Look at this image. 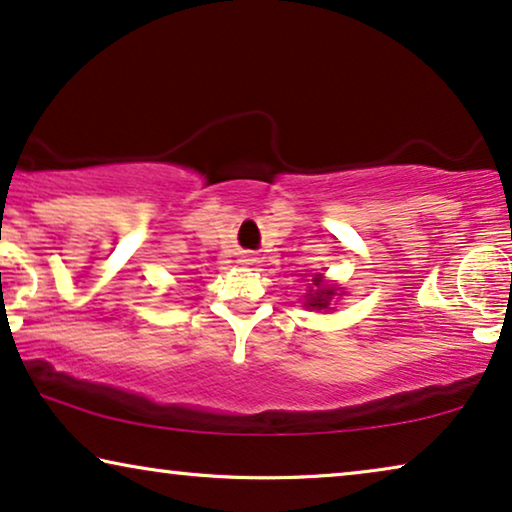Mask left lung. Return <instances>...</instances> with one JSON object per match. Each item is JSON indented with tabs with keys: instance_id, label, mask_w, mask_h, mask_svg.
<instances>
[{
	"instance_id": "obj_1",
	"label": "left lung",
	"mask_w": 512,
	"mask_h": 512,
	"mask_svg": "<svg viewBox=\"0 0 512 512\" xmlns=\"http://www.w3.org/2000/svg\"><path fill=\"white\" fill-rule=\"evenodd\" d=\"M314 286H317V291L314 293H307V307H314V310H326L328 305H331V298L335 296V289L333 286H324V277L321 275H314Z\"/></svg>"
}]
</instances>
